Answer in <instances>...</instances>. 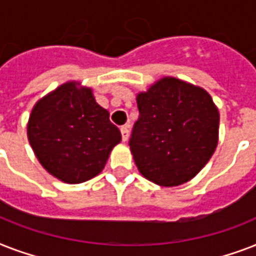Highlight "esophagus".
I'll use <instances>...</instances> for the list:
<instances>
[{
	"label": "esophagus",
	"mask_w": 256,
	"mask_h": 256,
	"mask_svg": "<svg viewBox=\"0 0 256 256\" xmlns=\"http://www.w3.org/2000/svg\"><path fill=\"white\" fill-rule=\"evenodd\" d=\"M120 134H122V140L126 142L128 140V126H122L120 128Z\"/></svg>",
	"instance_id": "1"
}]
</instances>
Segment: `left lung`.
I'll return each instance as SVG.
<instances>
[{
  "label": "left lung",
  "mask_w": 256,
  "mask_h": 256,
  "mask_svg": "<svg viewBox=\"0 0 256 256\" xmlns=\"http://www.w3.org/2000/svg\"><path fill=\"white\" fill-rule=\"evenodd\" d=\"M136 104L140 118L128 144L140 175L162 187L188 182L218 146L219 112L210 94L164 77L136 94Z\"/></svg>",
  "instance_id": "obj_1"
}]
</instances>
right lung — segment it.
<instances>
[{
    "label": "right lung",
    "instance_id": "obj_1",
    "mask_svg": "<svg viewBox=\"0 0 256 256\" xmlns=\"http://www.w3.org/2000/svg\"><path fill=\"white\" fill-rule=\"evenodd\" d=\"M96 104L92 88L69 81L37 100L28 120V140L49 174L70 184L104 170L122 136Z\"/></svg>",
    "mask_w": 256,
    "mask_h": 256
}]
</instances>
